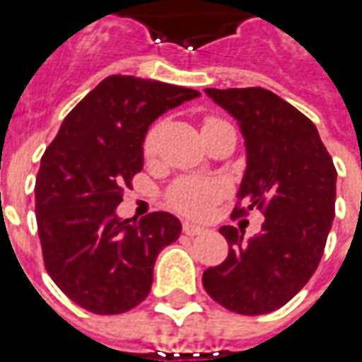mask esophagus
<instances>
[{"label": "esophagus", "mask_w": 362, "mask_h": 362, "mask_svg": "<svg viewBox=\"0 0 362 362\" xmlns=\"http://www.w3.org/2000/svg\"><path fill=\"white\" fill-rule=\"evenodd\" d=\"M182 230H184V233H186L188 236H196V235H202V233H205V227H199V225H194V223L186 221V223L182 225Z\"/></svg>", "instance_id": "obj_1"}]
</instances>
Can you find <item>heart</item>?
<instances>
[{"label":"heart","instance_id":"obj_1","mask_svg":"<svg viewBox=\"0 0 362 362\" xmlns=\"http://www.w3.org/2000/svg\"><path fill=\"white\" fill-rule=\"evenodd\" d=\"M157 149V129H151L145 141L143 153L145 157H153ZM223 196V184L204 178H182L168 189V205L174 211L188 217H204L211 209V205Z\"/></svg>","mask_w":362,"mask_h":362}]
</instances>
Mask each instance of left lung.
Wrapping results in <instances>:
<instances>
[{
    "instance_id": "8db88e82",
    "label": "left lung",
    "mask_w": 362,
    "mask_h": 362,
    "mask_svg": "<svg viewBox=\"0 0 362 362\" xmlns=\"http://www.w3.org/2000/svg\"><path fill=\"white\" fill-rule=\"evenodd\" d=\"M205 95L236 119L246 147V168L236 209L266 215L262 233L221 227L228 256L204 273L213 300L246 316L287 304L316 272L335 211L334 160L316 126L262 87L205 89Z\"/></svg>"
}]
</instances>
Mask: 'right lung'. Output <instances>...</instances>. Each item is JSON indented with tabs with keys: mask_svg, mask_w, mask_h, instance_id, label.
<instances>
[{
	"mask_svg": "<svg viewBox=\"0 0 362 362\" xmlns=\"http://www.w3.org/2000/svg\"><path fill=\"white\" fill-rule=\"evenodd\" d=\"M199 93L170 83L110 75L67 114L36 176L44 266L75 304L122 314L145 300L158 252L182 233L166 211L122 219L124 188L143 168L149 126Z\"/></svg>",
	"mask_w": 362,
	"mask_h": 362,
	"instance_id": "right-lung-1",
	"label": "right lung"
}]
</instances>
